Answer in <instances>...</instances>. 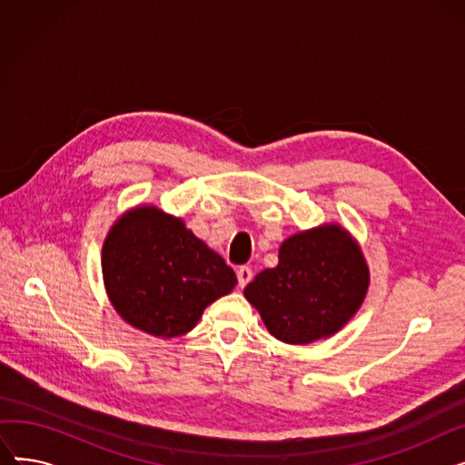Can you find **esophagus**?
I'll return each instance as SVG.
<instances>
[{
	"label": "esophagus",
	"instance_id": "34e87169",
	"mask_svg": "<svg viewBox=\"0 0 465 465\" xmlns=\"http://www.w3.org/2000/svg\"><path fill=\"white\" fill-rule=\"evenodd\" d=\"M252 270H251V267H239V270H237V281H239V286L241 288H245L251 281H252Z\"/></svg>",
	"mask_w": 465,
	"mask_h": 465
}]
</instances>
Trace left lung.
<instances>
[{
	"instance_id": "left-lung-1",
	"label": "left lung",
	"mask_w": 465,
	"mask_h": 465,
	"mask_svg": "<svg viewBox=\"0 0 465 465\" xmlns=\"http://www.w3.org/2000/svg\"><path fill=\"white\" fill-rule=\"evenodd\" d=\"M370 267L358 241L339 223L298 232L282 241L279 263L245 288L273 337L309 345L343 328L361 307Z\"/></svg>"
}]
</instances>
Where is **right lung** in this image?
<instances>
[{
    "mask_svg": "<svg viewBox=\"0 0 465 465\" xmlns=\"http://www.w3.org/2000/svg\"><path fill=\"white\" fill-rule=\"evenodd\" d=\"M107 298L122 321L162 339L188 333L235 288L223 256L156 205L122 213L102 249Z\"/></svg>",
    "mask_w": 465,
    "mask_h": 465,
    "instance_id": "right-lung-1",
    "label": "right lung"
}]
</instances>
